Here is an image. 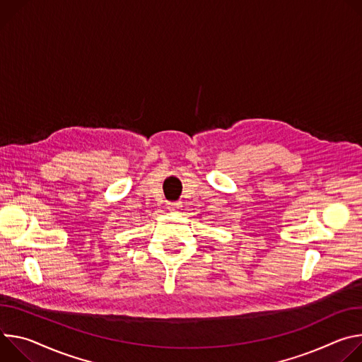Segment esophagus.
<instances>
[{
    "instance_id": "esophagus-1",
    "label": "esophagus",
    "mask_w": 362,
    "mask_h": 362,
    "mask_svg": "<svg viewBox=\"0 0 362 362\" xmlns=\"http://www.w3.org/2000/svg\"><path fill=\"white\" fill-rule=\"evenodd\" d=\"M181 207H182L181 203H168V204H167L168 211H178Z\"/></svg>"
}]
</instances>
